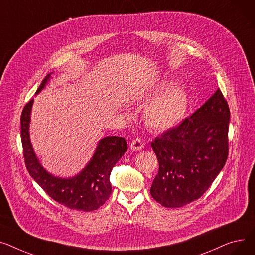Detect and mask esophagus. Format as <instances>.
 <instances>
[{
    "mask_svg": "<svg viewBox=\"0 0 255 255\" xmlns=\"http://www.w3.org/2000/svg\"><path fill=\"white\" fill-rule=\"evenodd\" d=\"M129 147H130V149H131L132 151H139V150H141V149H143L144 144H143V142L141 141V139L137 138V139H134V140L130 143Z\"/></svg>",
    "mask_w": 255,
    "mask_h": 255,
    "instance_id": "34e87169",
    "label": "esophagus"
}]
</instances>
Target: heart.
<instances>
[{"label": "heart", "mask_w": 255, "mask_h": 255, "mask_svg": "<svg viewBox=\"0 0 255 255\" xmlns=\"http://www.w3.org/2000/svg\"><path fill=\"white\" fill-rule=\"evenodd\" d=\"M149 102L143 111L146 127L154 132H163L180 125L187 116L191 97L185 86L178 85V80L168 78L159 81L145 95Z\"/></svg>", "instance_id": "obj_1"}]
</instances>
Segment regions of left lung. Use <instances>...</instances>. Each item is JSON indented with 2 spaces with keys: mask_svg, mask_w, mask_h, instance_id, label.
<instances>
[{
  "mask_svg": "<svg viewBox=\"0 0 255 255\" xmlns=\"http://www.w3.org/2000/svg\"><path fill=\"white\" fill-rule=\"evenodd\" d=\"M230 109L220 89L177 128L156 138L151 147L158 160L152 198L179 208L201 198L226 164Z\"/></svg>",
  "mask_w": 255,
  "mask_h": 255,
  "instance_id": "obj_1",
  "label": "left lung"
}]
</instances>
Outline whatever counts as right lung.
Here are the masks:
<instances>
[{
	"label": "right lung",
	"mask_w": 255,
	"mask_h": 255,
	"mask_svg": "<svg viewBox=\"0 0 255 255\" xmlns=\"http://www.w3.org/2000/svg\"><path fill=\"white\" fill-rule=\"evenodd\" d=\"M52 74L43 79L36 95L48 84ZM33 104L34 99L25 105L20 117L21 143L29 175L57 203L78 211L97 210L109 199L112 190L110 174L128 150L127 141L125 138L105 137L99 141L92 158L79 173L72 177L54 176L42 166L29 137Z\"/></svg>",
	"instance_id": "add662e5"
}]
</instances>
